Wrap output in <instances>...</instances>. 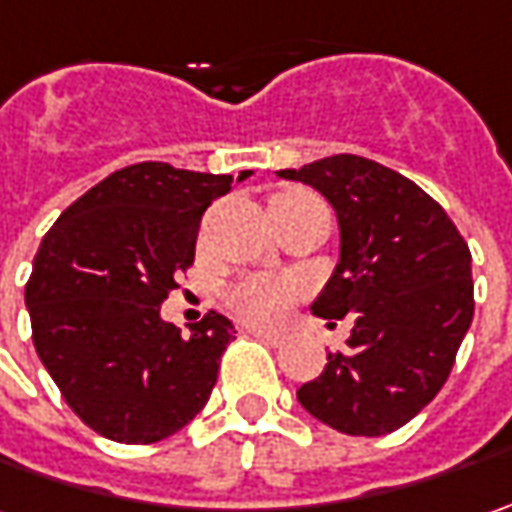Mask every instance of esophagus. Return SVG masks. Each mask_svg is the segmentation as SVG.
<instances>
[{
  "label": "esophagus",
  "instance_id": "esophagus-1",
  "mask_svg": "<svg viewBox=\"0 0 512 512\" xmlns=\"http://www.w3.org/2000/svg\"><path fill=\"white\" fill-rule=\"evenodd\" d=\"M255 338H260V341H266V344H272V346H280L283 341H286V335L283 332H272V329H257V326H252L249 329Z\"/></svg>",
  "mask_w": 512,
  "mask_h": 512
}]
</instances>
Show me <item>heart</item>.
<instances>
[{"label": "heart", "instance_id": "heart-1", "mask_svg": "<svg viewBox=\"0 0 512 512\" xmlns=\"http://www.w3.org/2000/svg\"><path fill=\"white\" fill-rule=\"evenodd\" d=\"M298 200H312L309 194H300V191H286V194H278L272 200V206H280V203H298ZM306 292L303 280L298 278H249L240 280L237 286H232L229 292V303L232 309L252 323H263V326H275L280 323L292 303Z\"/></svg>", "mask_w": 512, "mask_h": 512}]
</instances>
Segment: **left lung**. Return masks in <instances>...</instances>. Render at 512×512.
<instances>
[{
    "label": "left lung",
    "instance_id": "8db88e82",
    "mask_svg": "<svg viewBox=\"0 0 512 512\" xmlns=\"http://www.w3.org/2000/svg\"><path fill=\"white\" fill-rule=\"evenodd\" d=\"M278 174L338 214L341 260L312 312L355 318L300 407L338 433H395L444 387L473 323L470 249L427 191L375 160L335 154Z\"/></svg>",
    "mask_w": 512,
    "mask_h": 512
}]
</instances>
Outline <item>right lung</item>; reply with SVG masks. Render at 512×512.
<instances>
[{"label":"right lung","mask_w":512,"mask_h":512,"mask_svg":"<svg viewBox=\"0 0 512 512\" xmlns=\"http://www.w3.org/2000/svg\"><path fill=\"white\" fill-rule=\"evenodd\" d=\"M232 183L168 163L125 166L42 237L25 286L36 355L94 433L154 444L206 407L232 321L209 312L183 335L160 306L194 263L203 212Z\"/></svg>","instance_id":"obj_1"}]
</instances>
